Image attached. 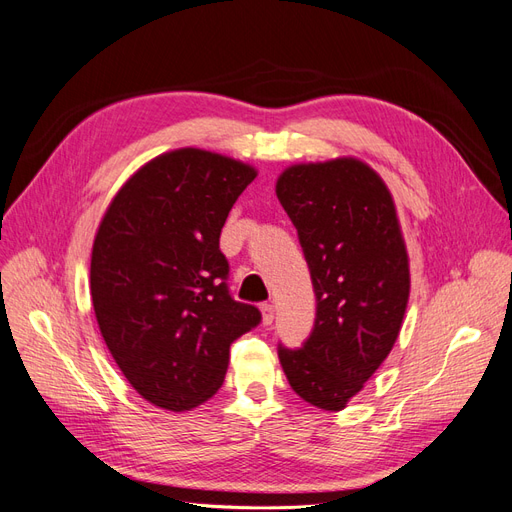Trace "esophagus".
<instances>
[{"instance_id": "obj_1", "label": "esophagus", "mask_w": 512, "mask_h": 512, "mask_svg": "<svg viewBox=\"0 0 512 512\" xmlns=\"http://www.w3.org/2000/svg\"><path fill=\"white\" fill-rule=\"evenodd\" d=\"M259 308H261V321H263V325H272V321H274V306L266 302V304H261Z\"/></svg>"}]
</instances>
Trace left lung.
<instances>
[{
    "mask_svg": "<svg viewBox=\"0 0 512 512\" xmlns=\"http://www.w3.org/2000/svg\"><path fill=\"white\" fill-rule=\"evenodd\" d=\"M317 295L302 349L278 344L291 389L342 410L398 340L410 293L408 253L393 197L368 163L338 157L298 163L276 180Z\"/></svg>",
    "mask_w": 512,
    "mask_h": 512,
    "instance_id": "8db88e82",
    "label": "left lung"
}]
</instances>
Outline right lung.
I'll return each mask as SVG.
<instances>
[{"label": "right lung", "mask_w": 512, "mask_h": 512, "mask_svg": "<svg viewBox=\"0 0 512 512\" xmlns=\"http://www.w3.org/2000/svg\"><path fill=\"white\" fill-rule=\"evenodd\" d=\"M257 170L202 148L163 153L114 195L91 253L97 325L144 400L191 410L219 391L229 346L261 312L227 289L221 229Z\"/></svg>", "instance_id": "add662e5"}]
</instances>
